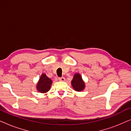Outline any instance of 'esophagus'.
Here are the masks:
<instances>
[{
    "instance_id": "obj_1",
    "label": "esophagus",
    "mask_w": 131,
    "mask_h": 131,
    "mask_svg": "<svg viewBox=\"0 0 131 131\" xmlns=\"http://www.w3.org/2000/svg\"><path fill=\"white\" fill-rule=\"evenodd\" d=\"M58 80H60V81L64 82V80H65V78H64V77H61V78H58Z\"/></svg>"
}]
</instances>
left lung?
Here are the masks:
<instances>
[{
    "mask_svg": "<svg viewBox=\"0 0 131 131\" xmlns=\"http://www.w3.org/2000/svg\"><path fill=\"white\" fill-rule=\"evenodd\" d=\"M71 85L74 90L76 91H81L85 88V83L82 79V77L78 73H76L73 77Z\"/></svg>",
    "mask_w": 131,
    "mask_h": 131,
    "instance_id": "obj_1",
    "label": "left lung"
}]
</instances>
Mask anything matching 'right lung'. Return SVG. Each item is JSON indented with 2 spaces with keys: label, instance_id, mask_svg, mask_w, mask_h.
I'll use <instances>...</instances> for the list:
<instances>
[{
  "label": "right lung",
  "instance_id": "right-lung-1",
  "mask_svg": "<svg viewBox=\"0 0 131 131\" xmlns=\"http://www.w3.org/2000/svg\"><path fill=\"white\" fill-rule=\"evenodd\" d=\"M51 84V79L48 78L46 74H42L37 85V89L40 92L45 93L50 89Z\"/></svg>",
  "mask_w": 131,
  "mask_h": 131
}]
</instances>
